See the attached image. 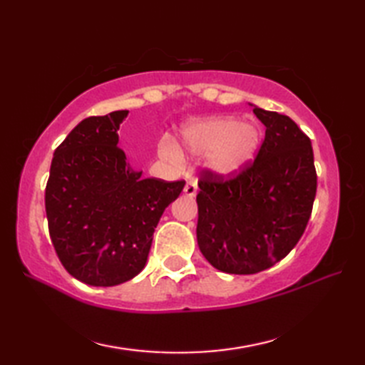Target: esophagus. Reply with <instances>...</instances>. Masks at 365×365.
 I'll list each match as a JSON object with an SVG mask.
<instances>
[{
    "instance_id": "34e87169",
    "label": "esophagus",
    "mask_w": 365,
    "mask_h": 365,
    "mask_svg": "<svg viewBox=\"0 0 365 365\" xmlns=\"http://www.w3.org/2000/svg\"><path fill=\"white\" fill-rule=\"evenodd\" d=\"M197 191H199V187H197V182L196 180H190V182H187V185H185L183 192L188 197H195L197 195Z\"/></svg>"
}]
</instances>
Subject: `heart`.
Wrapping results in <instances>:
<instances>
[{
  "instance_id": "b5f03b06",
  "label": "heart",
  "mask_w": 365,
  "mask_h": 365,
  "mask_svg": "<svg viewBox=\"0 0 365 365\" xmlns=\"http://www.w3.org/2000/svg\"><path fill=\"white\" fill-rule=\"evenodd\" d=\"M182 141L191 153L208 155L216 173L232 175L254 160L260 145V130L251 122L213 118L185 128ZM160 153L174 161L182 158L180 150L170 139L160 143Z\"/></svg>"
}]
</instances>
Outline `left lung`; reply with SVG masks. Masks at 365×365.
Masks as SVG:
<instances>
[{
    "mask_svg": "<svg viewBox=\"0 0 365 365\" xmlns=\"http://www.w3.org/2000/svg\"><path fill=\"white\" fill-rule=\"evenodd\" d=\"M252 111L267 127L257 157L232 175L204 169L196 197L199 250L229 274H255L282 260L304 234L317 192L309 136L289 115Z\"/></svg>",
    "mask_w": 365,
    "mask_h": 365,
    "instance_id": "left-lung-1",
    "label": "left lung"
}]
</instances>
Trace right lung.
I'll return each mask as SVG.
<instances>
[{"mask_svg":"<svg viewBox=\"0 0 365 365\" xmlns=\"http://www.w3.org/2000/svg\"><path fill=\"white\" fill-rule=\"evenodd\" d=\"M127 110L81 120L54 150L45 210L58 257L78 281L113 287L141 273L163 212L185 180L143 178L120 147Z\"/></svg>","mask_w":365,"mask_h":365,"instance_id":"right-lung-1","label":"right lung"}]
</instances>
